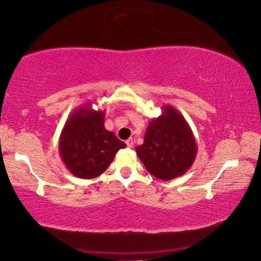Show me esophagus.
Masks as SVG:
<instances>
[{
  "instance_id": "obj_1",
  "label": "esophagus",
  "mask_w": 261,
  "mask_h": 261,
  "mask_svg": "<svg viewBox=\"0 0 261 261\" xmlns=\"http://www.w3.org/2000/svg\"><path fill=\"white\" fill-rule=\"evenodd\" d=\"M126 144H127V147L128 148H132L134 146V142H133V139H128L127 141H126Z\"/></svg>"
}]
</instances>
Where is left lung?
Instances as JSON below:
<instances>
[{
    "label": "left lung",
    "instance_id": "obj_1",
    "mask_svg": "<svg viewBox=\"0 0 261 261\" xmlns=\"http://www.w3.org/2000/svg\"><path fill=\"white\" fill-rule=\"evenodd\" d=\"M162 114L150 120L138 158L156 178L170 181L190 169L197 155V143L189 123L170 105L162 106Z\"/></svg>",
    "mask_w": 261,
    "mask_h": 261
}]
</instances>
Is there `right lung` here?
Masks as SVG:
<instances>
[{
    "mask_svg": "<svg viewBox=\"0 0 261 261\" xmlns=\"http://www.w3.org/2000/svg\"><path fill=\"white\" fill-rule=\"evenodd\" d=\"M105 111H95L91 102L75 108L59 136L58 149L64 164L75 177H98L126 147L105 126Z\"/></svg>",
    "mask_w": 261,
    "mask_h": 261,
    "instance_id": "add662e5",
    "label": "right lung"
}]
</instances>
